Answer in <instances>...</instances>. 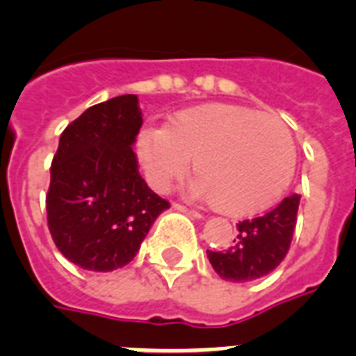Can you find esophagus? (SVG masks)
I'll return each mask as SVG.
<instances>
[{
    "label": "esophagus",
    "mask_w": 356,
    "mask_h": 356,
    "mask_svg": "<svg viewBox=\"0 0 356 356\" xmlns=\"http://www.w3.org/2000/svg\"><path fill=\"white\" fill-rule=\"evenodd\" d=\"M172 207H175L176 211H181V213H187V214H191V216H195V218H202V214H200L198 211H195V209H189V207H185V205H181V204H172Z\"/></svg>",
    "instance_id": "esophagus-1"
}]
</instances>
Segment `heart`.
<instances>
[{"label": "heart", "instance_id": "heart-1", "mask_svg": "<svg viewBox=\"0 0 356 356\" xmlns=\"http://www.w3.org/2000/svg\"><path fill=\"white\" fill-rule=\"evenodd\" d=\"M136 151L156 191L181 178L193 158L195 193L229 216L271 207L289 187L296 163L295 142L280 120L218 102L184 108L165 129H142Z\"/></svg>", "mask_w": 356, "mask_h": 356}]
</instances>
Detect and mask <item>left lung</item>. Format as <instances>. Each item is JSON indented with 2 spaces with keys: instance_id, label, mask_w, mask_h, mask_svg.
I'll list each match as a JSON object with an SVG mask.
<instances>
[{
  "instance_id": "left-lung-1",
  "label": "left lung",
  "mask_w": 356,
  "mask_h": 356,
  "mask_svg": "<svg viewBox=\"0 0 356 356\" xmlns=\"http://www.w3.org/2000/svg\"><path fill=\"white\" fill-rule=\"evenodd\" d=\"M298 204L300 196H287L269 213L236 224V240L227 251H207L214 271L229 282H249L269 275L289 251Z\"/></svg>"
}]
</instances>
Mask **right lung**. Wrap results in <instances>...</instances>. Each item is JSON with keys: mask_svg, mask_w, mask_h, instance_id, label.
<instances>
[{"mask_svg": "<svg viewBox=\"0 0 356 356\" xmlns=\"http://www.w3.org/2000/svg\"><path fill=\"white\" fill-rule=\"evenodd\" d=\"M142 123L138 96L123 94L89 107L61 132L47 222L61 254L87 271L127 266L171 207L138 171L132 145Z\"/></svg>", "mask_w": 356, "mask_h": 356, "instance_id": "1", "label": "right lung"}]
</instances>
